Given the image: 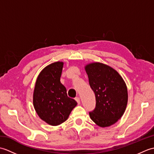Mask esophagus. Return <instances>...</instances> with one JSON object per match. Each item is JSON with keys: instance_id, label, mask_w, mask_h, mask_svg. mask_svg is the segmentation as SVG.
Returning a JSON list of instances; mask_svg holds the SVG:
<instances>
[{"instance_id": "34e87169", "label": "esophagus", "mask_w": 154, "mask_h": 154, "mask_svg": "<svg viewBox=\"0 0 154 154\" xmlns=\"http://www.w3.org/2000/svg\"><path fill=\"white\" fill-rule=\"evenodd\" d=\"M75 100H76L77 101V103H78V104H80V99H79V97H76V98H75Z\"/></svg>"}]
</instances>
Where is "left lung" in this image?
<instances>
[{
    "label": "left lung",
    "instance_id": "8db88e82",
    "mask_svg": "<svg viewBox=\"0 0 154 154\" xmlns=\"http://www.w3.org/2000/svg\"><path fill=\"white\" fill-rule=\"evenodd\" d=\"M85 69L96 99L95 109L89 112L90 118L100 127L112 125L126 110V83L119 73L107 65L96 62L87 65Z\"/></svg>",
    "mask_w": 154,
    "mask_h": 154
}]
</instances>
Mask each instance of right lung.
Returning a JSON list of instances; mask_svg holds the SVG:
<instances>
[{
    "instance_id": "right-lung-1",
    "label": "right lung",
    "mask_w": 154,
    "mask_h": 154,
    "mask_svg": "<svg viewBox=\"0 0 154 154\" xmlns=\"http://www.w3.org/2000/svg\"><path fill=\"white\" fill-rule=\"evenodd\" d=\"M63 62L57 61L45 67L39 74L33 94V104L38 115L51 126L66 120L77 103L68 97L60 82Z\"/></svg>"
}]
</instances>
